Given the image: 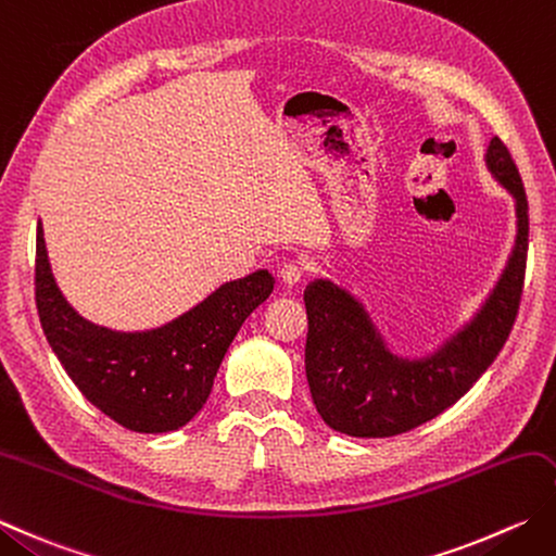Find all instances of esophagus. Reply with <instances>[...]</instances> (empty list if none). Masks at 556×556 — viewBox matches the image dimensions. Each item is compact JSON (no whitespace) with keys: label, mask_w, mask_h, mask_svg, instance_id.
I'll return each instance as SVG.
<instances>
[{"label":"esophagus","mask_w":556,"mask_h":556,"mask_svg":"<svg viewBox=\"0 0 556 556\" xmlns=\"http://www.w3.org/2000/svg\"><path fill=\"white\" fill-rule=\"evenodd\" d=\"M279 277L287 287H296L299 281L303 279V267L299 263H285L279 267Z\"/></svg>","instance_id":"1"}]
</instances>
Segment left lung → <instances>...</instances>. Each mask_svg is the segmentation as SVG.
<instances>
[{"label":"left lung","instance_id":"left-lung-1","mask_svg":"<svg viewBox=\"0 0 556 556\" xmlns=\"http://www.w3.org/2000/svg\"><path fill=\"white\" fill-rule=\"evenodd\" d=\"M484 163L516 200V243L480 311L439 350L419 358L390 352L364 303L330 279H313L303 291L306 378L313 405L330 429L356 439H388L415 429L455 405L502 352L523 293L528 198L498 137L489 141Z\"/></svg>","mask_w":556,"mask_h":556}]
</instances>
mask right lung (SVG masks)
I'll return each mask as SVG.
<instances>
[{
	"label": "right lung",
	"instance_id": "right-lung-1",
	"mask_svg": "<svg viewBox=\"0 0 556 556\" xmlns=\"http://www.w3.org/2000/svg\"><path fill=\"white\" fill-rule=\"evenodd\" d=\"M271 289L275 277L257 269L226 281L161 328H101L81 318L62 296L38 224L36 306L42 332L81 395L129 431H176L198 415L212 393L228 344Z\"/></svg>",
	"mask_w": 556,
	"mask_h": 556
}]
</instances>
